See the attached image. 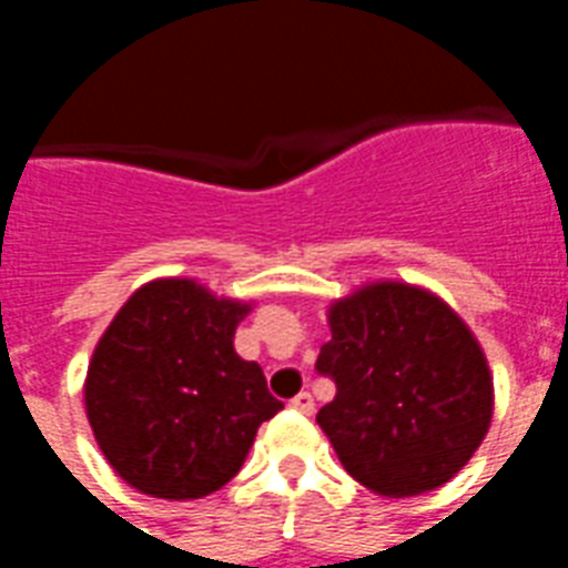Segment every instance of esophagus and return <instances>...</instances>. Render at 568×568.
Masks as SVG:
<instances>
[{
    "instance_id": "esophagus-1",
    "label": "esophagus",
    "mask_w": 568,
    "mask_h": 568,
    "mask_svg": "<svg viewBox=\"0 0 568 568\" xmlns=\"http://www.w3.org/2000/svg\"><path fill=\"white\" fill-rule=\"evenodd\" d=\"M292 407H295V410H301V414H313V395L310 393H297L295 398H292Z\"/></svg>"
}]
</instances>
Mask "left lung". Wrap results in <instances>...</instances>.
Returning a JSON list of instances; mask_svg holds the SVG:
<instances>
[{
	"mask_svg": "<svg viewBox=\"0 0 568 568\" xmlns=\"http://www.w3.org/2000/svg\"><path fill=\"white\" fill-rule=\"evenodd\" d=\"M316 371L337 386L316 423L358 484L419 496L447 484L493 419V377L465 322L405 283L337 301Z\"/></svg>",
	"mask_w": 568,
	"mask_h": 568,
	"instance_id": "1",
	"label": "left lung"
}]
</instances>
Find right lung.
I'll use <instances>...</instances> for the list:
<instances>
[{
    "mask_svg": "<svg viewBox=\"0 0 568 568\" xmlns=\"http://www.w3.org/2000/svg\"><path fill=\"white\" fill-rule=\"evenodd\" d=\"M248 304L191 280L142 285L88 368L84 405L100 450L140 493L200 499L240 471L255 432L283 410L258 362L236 356Z\"/></svg>",
    "mask_w": 568,
    "mask_h": 568,
    "instance_id": "obj_1",
    "label": "right lung"
}]
</instances>
